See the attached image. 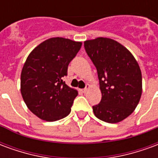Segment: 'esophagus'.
<instances>
[{
	"label": "esophagus",
	"instance_id": "34e87169",
	"mask_svg": "<svg viewBox=\"0 0 158 158\" xmlns=\"http://www.w3.org/2000/svg\"><path fill=\"white\" fill-rule=\"evenodd\" d=\"M89 88H90V85H89V84H87V85H86L85 88V89H82L83 92L86 93V92H87V91H88V89H89Z\"/></svg>",
	"mask_w": 158,
	"mask_h": 158
}]
</instances>
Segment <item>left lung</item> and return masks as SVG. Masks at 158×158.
Here are the masks:
<instances>
[{"label":"left lung","instance_id":"8db88e82","mask_svg":"<svg viewBox=\"0 0 158 158\" xmlns=\"http://www.w3.org/2000/svg\"><path fill=\"white\" fill-rule=\"evenodd\" d=\"M96 66L102 100L93 106L97 118L110 123L121 122L135 111L142 93V76L138 62L128 49L110 38L84 42Z\"/></svg>","mask_w":158,"mask_h":158}]
</instances>
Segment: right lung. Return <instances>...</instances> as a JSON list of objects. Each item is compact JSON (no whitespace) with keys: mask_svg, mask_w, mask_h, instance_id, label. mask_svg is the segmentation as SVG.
Segmentation results:
<instances>
[{"mask_svg":"<svg viewBox=\"0 0 158 158\" xmlns=\"http://www.w3.org/2000/svg\"><path fill=\"white\" fill-rule=\"evenodd\" d=\"M82 42L62 37L50 38L29 53L21 73V94L31 112L42 120L53 122L69 115L78 90L67 85L69 62Z\"/></svg>","mask_w":158,"mask_h":158,"instance_id":"right-lung-1","label":"right lung"}]
</instances>
